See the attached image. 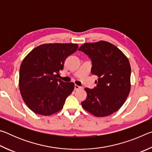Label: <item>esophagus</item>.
Segmentation results:
<instances>
[{
	"label": "esophagus",
	"mask_w": 152,
	"mask_h": 152,
	"mask_svg": "<svg viewBox=\"0 0 152 152\" xmlns=\"http://www.w3.org/2000/svg\"><path fill=\"white\" fill-rule=\"evenodd\" d=\"M80 88H81V87L78 86V85H76V84H75V86H74V90H75V91H77V90L80 89Z\"/></svg>",
	"instance_id": "1"
}]
</instances>
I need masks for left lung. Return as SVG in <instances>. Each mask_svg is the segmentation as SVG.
<instances>
[{
    "mask_svg": "<svg viewBox=\"0 0 152 152\" xmlns=\"http://www.w3.org/2000/svg\"><path fill=\"white\" fill-rule=\"evenodd\" d=\"M79 51L92 61L91 73L99 77L94 88H84L87 97L82 107L96 117H106L124 104L131 89V66L119 49L104 41L86 43Z\"/></svg>",
    "mask_w": 152,
    "mask_h": 152,
    "instance_id": "8db88e82",
    "label": "left lung"
}]
</instances>
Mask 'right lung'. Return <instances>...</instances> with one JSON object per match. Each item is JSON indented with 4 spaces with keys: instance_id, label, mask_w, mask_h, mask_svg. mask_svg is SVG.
<instances>
[{
    "instance_id": "obj_1",
    "label": "right lung",
    "mask_w": 152,
    "mask_h": 152,
    "mask_svg": "<svg viewBox=\"0 0 152 152\" xmlns=\"http://www.w3.org/2000/svg\"><path fill=\"white\" fill-rule=\"evenodd\" d=\"M76 43H48L33 49L23 60L19 89L23 99L36 114L51 115L63 108L74 91L73 82L57 77L66 59L78 49Z\"/></svg>"
}]
</instances>
